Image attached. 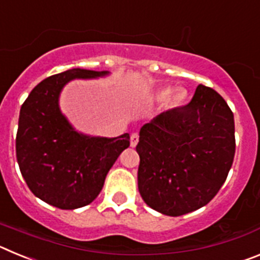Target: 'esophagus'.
Segmentation results:
<instances>
[{"mask_svg": "<svg viewBox=\"0 0 260 260\" xmlns=\"http://www.w3.org/2000/svg\"><path fill=\"white\" fill-rule=\"evenodd\" d=\"M138 142H139V135H138V133H133L132 137H130V146L135 147Z\"/></svg>", "mask_w": 260, "mask_h": 260, "instance_id": "esophagus-1", "label": "esophagus"}]
</instances>
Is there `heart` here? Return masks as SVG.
Returning <instances> with one entry per match:
<instances>
[{
  "label": "heart",
  "mask_w": 260,
  "mask_h": 260,
  "mask_svg": "<svg viewBox=\"0 0 260 260\" xmlns=\"http://www.w3.org/2000/svg\"><path fill=\"white\" fill-rule=\"evenodd\" d=\"M171 91H172L171 87H164V88H160L157 91V93H156V99H157L158 102H162V100H165L167 96L169 95ZM186 96H187V93H186L185 89H182V88L176 89V91H174V92L172 93V95L167 100L168 107L169 108L180 107V105L183 104V102L186 100Z\"/></svg>",
  "instance_id": "b5f03b06"
}]
</instances>
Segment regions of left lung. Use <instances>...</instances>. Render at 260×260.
<instances>
[{
  "label": "left lung",
  "mask_w": 260,
  "mask_h": 260,
  "mask_svg": "<svg viewBox=\"0 0 260 260\" xmlns=\"http://www.w3.org/2000/svg\"><path fill=\"white\" fill-rule=\"evenodd\" d=\"M138 189L157 212L181 216L206 206L226 180L236 152L234 117L215 89L142 126Z\"/></svg>",
  "instance_id": "left-lung-1"
}]
</instances>
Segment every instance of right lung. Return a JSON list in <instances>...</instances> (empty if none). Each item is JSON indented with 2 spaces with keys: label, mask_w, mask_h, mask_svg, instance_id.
Returning a JSON list of instances; mask_svg holds the SVG:
<instances>
[{
  "label": "right lung",
  "mask_w": 260,
  "mask_h": 260,
  "mask_svg": "<svg viewBox=\"0 0 260 260\" xmlns=\"http://www.w3.org/2000/svg\"><path fill=\"white\" fill-rule=\"evenodd\" d=\"M109 71L70 69L32 89L19 113L17 160L35 197L61 210L84 207L96 199L108 172L130 146L127 133L116 138L77 132L59 109V95L74 79H95Z\"/></svg>",
  "instance_id": "obj_1"
}]
</instances>
